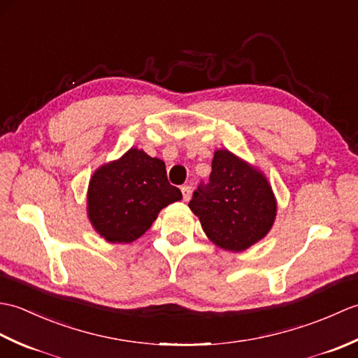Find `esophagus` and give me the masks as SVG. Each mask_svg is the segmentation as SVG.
<instances>
[{"instance_id": "esophagus-1", "label": "esophagus", "mask_w": 358, "mask_h": 358, "mask_svg": "<svg viewBox=\"0 0 358 358\" xmlns=\"http://www.w3.org/2000/svg\"><path fill=\"white\" fill-rule=\"evenodd\" d=\"M181 194H183V200L185 201L191 200V186H187V185L181 186Z\"/></svg>"}]
</instances>
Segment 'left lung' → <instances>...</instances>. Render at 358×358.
<instances>
[{
	"label": "left lung",
	"mask_w": 358,
	"mask_h": 358,
	"mask_svg": "<svg viewBox=\"0 0 358 358\" xmlns=\"http://www.w3.org/2000/svg\"><path fill=\"white\" fill-rule=\"evenodd\" d=\"M189 208L215 246L241 252L263 240L277 217V200L266 175L227 149H217L208 186Z\"/></svg>",
	"instance_id": "obj_1"
}]
</instances>
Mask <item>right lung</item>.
Segmentation results:
<instances>
[{"label":"right lung","instance_id":"1","mask_svg":"<svg viewBox=\"0 0 358 358\" xmlns=\"http://www.w3.org/2000/svg\"><path fill=\"white\" fill-rule=\"evenodd\" d=\"M183 199L167 181L163 159L131 148L98 167L87 187V217L109 243H132L155 222L159 210Z\"/></svg>","mask_w":358,"mask_h":358}]
</instances>
